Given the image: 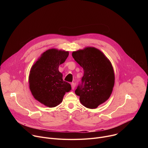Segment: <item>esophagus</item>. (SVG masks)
Wrapping results in <instances>:
<instances>
[{
	"mask_svg": "<svg viewBox=\"0 0 148 148\" xmlns=\"http://www.w3.org/2000/svg\"><path fill=\"white\" fill-rule=\"evenodd\" d=\"M75 84L74 82H72L71 83V88H72V89L74 90L75 88Z\"/></svg>",
	"mask_w": 148,
	"mask_h": 148,
	"instance_id": "1",
	"label": "esophagus"
}]
</instances>
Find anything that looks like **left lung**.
I'll list each match as a JSON object with an SVG mask.
<instances>
[{
	"mask_svg": "<svg viewBox=\"0 0 148 148\" xmlns=\"http://www.w3.org/2000/svg\"><path fill=\"white\" fill-rule=\"evenodd\" d=\"M73 57L83 68L84 75L75 91L81 103L94 109L110 97L115 82L113 67L110 60L99 50L87 47L74 51Z\"/></svg>",
	"mask_w": 148,
	"mask_h": 148,
	"instance_id": "1",
	"label": "left lung"
}]
</instances>
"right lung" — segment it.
Instances as JSON below:
<instances>
[{
  "instance_id": "1",
  "label": "right lung",
  "mask_w": 148,
  "mask_h": 148,
  "mask_svg": "<svg viewBox=\"0 0 148 148\" xmlns=\"http://www.w3.org/2000/svg\"><path fill=\"white\" fill-rule=\"evenodd\" d=\"M69 51L47 50L32 66L29 77L30 90L36 99L50 108L60 104L70 84L62 79L58 67L69 56Z\"/></svg>"
}]
</instances>
